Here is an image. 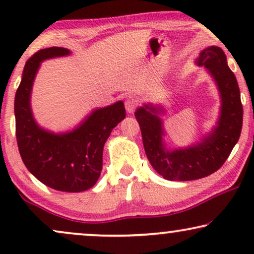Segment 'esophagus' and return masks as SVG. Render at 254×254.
I'll use <instances>...</instances> for the list:
<instances>
[{
	"label": "esophagus",
	"instance_id": "34e87169",
	"mask_svg": "<svg viewBox=\"0 0 254 254\" xmlns=\"http://www.w3.org/2000/svg\"><path fill=\"white\" fill-rule=\"evenodd\" d=\"M136 105H137V100L135 99L134 97H128V98L125 100V107H126V111L128 113H133Z\"/></svg>",
	"mask_w": 254,
	"mask_h": 254
}]
</instances>
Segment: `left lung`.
Wrapping results in <instances>:
<instances>
[{
  "mask_svg": "<svg viewBox=\"0 0 254 254\" xmlns=\"http://www.w3.org/2000/svg\"><path fill=\"white\" fill-rule=\"evenodd\" d=\"M195 64L213 77L221 98L220 117L216 126L201 142L182 149H168L163 136L164 127L159 105L144 104L135 111L140 125L145 155L163 178L168 180H195L217 171L230 155L241 136L243 106L238 83L229 68L224 52L209 46L200 52Z\"/></svg>",
  "mask_w": 254,
  "mask_h": 254,
  "instance_id": "left-lung-1",
  "label": "left lung"
}]
</instances>
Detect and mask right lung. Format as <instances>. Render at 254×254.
I'll return each mask as SVG.
<instances>
[{
	"instance_id": "1",
	"label": "right lung",
	"mask_w": 254,
	"mask_h": 254,
	"mask_svg": "<svg viewBox=\"0 0 254 254\" xmlns=\"http://www.w3.org/2000/svg\"><path fill=\"white\" fill-rule=\"evenodd\" d=\"M70 51L50 47L27 60L15 96L16 138L27 170L61 192H83L95 185L103 168V149L111 131L126 117L124 103L93 110L75 129L55 134L41 128L31 110V91L40 64Z\"/></svg>"
}]
</instances>
